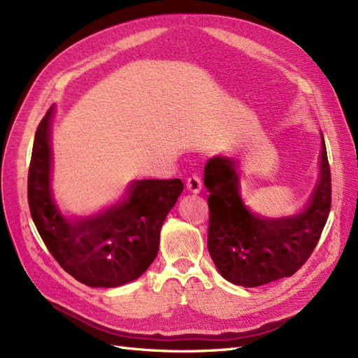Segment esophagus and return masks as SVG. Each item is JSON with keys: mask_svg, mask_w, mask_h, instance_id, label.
Listing matches in <instances>:
<instances>
[{"mask_svg": "<svg viewBox=\"0 0 358 358\" xmlns=\"http://www.w3.org/2000/svg\"><path fill=\"white\" fill-rule=\"evenodd\" d=\"M187 189L192 194H199L201 191V179L197 175H192L187 179Z\"/></svg>", "mask_w": 358, "mask_h": 358, "instance_id": "34e87169", "label": "esophagus"}]
</instances>
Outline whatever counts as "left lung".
<instances>
[{"label":"left lung","mask_w":358,"mask_h":358,"mask_svg":"<svg viewBox=\"0 0 358 358\" xmlns=\"http://www.w3.org/2000/svg\"><path fill=\"white\" fill-rule=\"evenodd\" d=\"M239 180L237 159L213 157L206 162L208 249L216 268L229 282L248 288L292 276L315 249L330 213L331 176L324 137L317 187L299 213L267 218L252 212L241 196Z\"/></svg>","instance_id":"8db88e82"}]
</instances>
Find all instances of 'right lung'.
Wrapping results in <instances>:
<instances>
[{
	"mask_svg": "<svg viewBox=\"0 0 358 358\" xmlns=\"http://www.w3.org/2000/svg\"><path fill=\"white\" fill-rule=\"evenodd\" d=\"M53 106L41 119L28 171L32 221L59 266L88 287L115 288L142 276L159 248V231L183 191L180 179L134 180L125 199L92 216H64L50 189Z\"/></svg>",
	"mask_w": 358,
	"mask_h": 358,
	"instance_id": "right-lung-1",
	"label": "right lung"
}]
</instances>
